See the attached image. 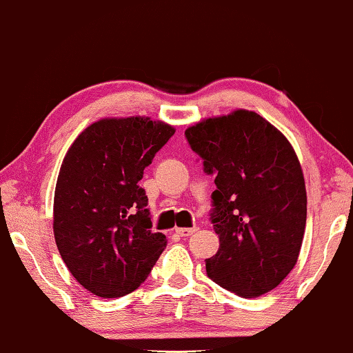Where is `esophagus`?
<instances>
[{"label":"esophagus","mask_w":353,"mask_h":353,"mask_svg":"<svg viewBox=\"0 0 353 353\" xmlns=\"http://www.w3.org/2000/svg\"><path fill=\"white\" fill-rule=\"evenodd\" d=\"M196 231H198L196 227H193V228H177L176 233L179 236H182V238H187V236H192L193 233H196Z\"/></svg>","instance_id":"obj_1"}]
</instances>
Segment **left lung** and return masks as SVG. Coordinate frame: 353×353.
<instances>
[{"label": "left lung", "instance_id": "1", "mask_svg": "<svg viewBox=\"0 0 353 353\" xmlns=\"http://www.w3.org/2000/svg\"><path fill=\"white\" fill-rule=\"evenodd\" d=\"M185 138L217 185L210 220L220 247L208 276L239 296H261L301 250L307 196L298 157L276 126L245 109L198 122Z\"/></svg>", "mask_w": 353, "mask_h": 353}]
</instances>
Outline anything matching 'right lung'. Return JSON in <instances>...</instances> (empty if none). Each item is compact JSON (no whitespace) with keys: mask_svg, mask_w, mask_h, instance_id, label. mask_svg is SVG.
<instances>
[{"mask_svg":"<svg viewBox=\"0 0 353 353\" xmlns=\"http://www.w3.org/2000/svg\"><path fill=\"white\" fill-rule=\"evenodd\" d=\"M174 126L149 117L101 119L63 159L54 198V234L76 281L101 298L134 292L166 247L152 231L139 181Z\"/></svg>","mask_w":353,"mask_h":353,"instance_id":"1","label":"right lung"}]
</instances>
